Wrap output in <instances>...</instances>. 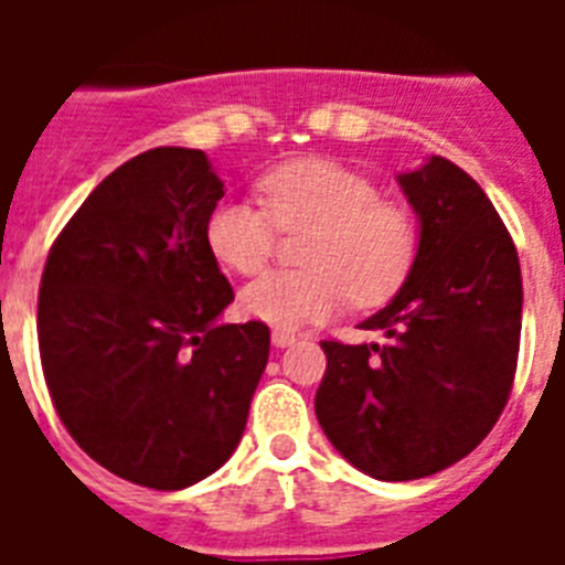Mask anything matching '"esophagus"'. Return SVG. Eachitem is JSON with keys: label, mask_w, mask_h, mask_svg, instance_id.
Returning a JSON list of instances; mask_svg holds the SVG:
<instances>
[{"label": "esophagus", "mask_w": 565, "mask_h": 565, "mask_svg": "<svg viewBox=\"0 0 565 565\" xmlns=\"http://www.w3.org/2000/svg\"><path fill=\"white\" fill-rule=\"evenodd\" d=\"M273 343L278 345V349H284V345H292L296 343V334H292V331H281V328H275Z\"/></svg>", "instance_id": "esophagus-1"}]
</instances>
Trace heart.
<instances>
[{"instance_id": "obj_1", "label": "heart", "mask_w": 565, "mask_h": 565, "mask_svg": "<svg viewBox=\"0 0 565 565\" xmlns=\"http://www.w3.org/2000/svg\"><path fill=\"white\" fill-rule=\"evenodd\" d=\"M305 231V269L266 273L239 292L248 319L299 328L334 317L345 296L377 305L411 273L419 228L407 204L381 199L375 181L322 158L275 167L260 179V204L222 199L204 222L213 257L255 275L275 252V234Z\"/></svg>"}]
</instances>
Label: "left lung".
Returning <instances> with one entry per match:
<instances>
[{"mask_svg":"<svg viewBox=\"0 0 565 565\" xmlns=\"http://www.w3.org/2000/svg\"><path fill=\"white\" fill-rule=\"evenodd\" d=\"M398 188L419 220L407 281L361 328L384 343L326 340L317 419L377 481H416L463 460L499 422L516 375L522 269L478 181L430 154Z\"/></svg>","mask_w":565,"mask_h":565,"instance_id":"8db88e82","label":"left lung"}]
</instances>
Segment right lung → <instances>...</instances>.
<instances>
[{
  "instance_id": "add662e5",
  "label": "right lung",
  "mask_w": 565,
  "mask_h": 565,
  "mask_svg": "<svg viewBox=\"0 0 565 565\" xmlns=\"http://www.w3.org/2000/svg\"><path fill=\"white\" fill-rule=\"evenodd\" d=\"M222 193L202 149L137 154L84 199L40 278L57 416L96 463L149 490H184L234 455L269 361L264 322L220 326L234 290L204 222Z\"/></svg>"
}]
</instances>
